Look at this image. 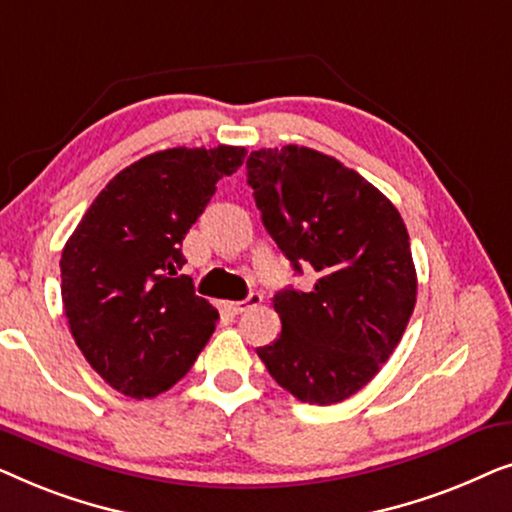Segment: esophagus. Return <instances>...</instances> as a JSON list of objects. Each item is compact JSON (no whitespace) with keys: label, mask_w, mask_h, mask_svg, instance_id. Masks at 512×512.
I'll use <instances>...</instances> for the list:
<instances>
[{"label":"esophagus","mask_w":512,"mask_h":512,"mask_svg":"<svg viewBox=\"0 0 512 512\" xmlns=\"http://www.w3.org/2000/svg\"><path fill=\"white\" fill-rule=\"evenodd\" d=\"M261 300H263L261 293L254 291V293H249V296L244 298V300H237V303H230V310H233V314H242V312L251 310V307L261 305Z\"/></svg>","instance_id":"esophagus-1"}]
</instances>
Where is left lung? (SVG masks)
<instances>
[{
  "instance_id": "8db88e82",
  "label": "left lung",
  "mask_w": 512,
  "mask_h": 512,
  "mask_svg": "<svg viewBox=\"0 0 512 512\" xmlns=\"http://www.w3.org/2000/svg\"><path fill=\"white\" fill-rule=\"evenodd\" d=\"M247 181L293 270L319 277L272 298L282 333L256 352L298 401H345L380 373L415 310L408 228L359 172L307 146L251 151Z\"/></svg>"
}]
</instances>
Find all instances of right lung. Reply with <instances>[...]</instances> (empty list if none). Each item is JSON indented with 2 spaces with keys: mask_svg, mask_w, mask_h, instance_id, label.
I'll return each mask as SVG.
<instances>
[{
  "mask_svg": "<svg viewBox=\"0 0 512 512\" xmlns=\"http://www.w3.org/2000/svg\"><path fill=\"white\" fill-rule=\"evenodd\" d=\"M247 151L167 149L116 174L60 258L76 345L109 387L153 398L174 387L212 338L219 312L195 296L181 242Z\"/></svg>",
  "mask_w": 512,
  "mask_h": 512,
  "instance_id": "1",
  "label": "right lung"
}]
</instances>
